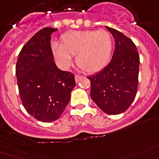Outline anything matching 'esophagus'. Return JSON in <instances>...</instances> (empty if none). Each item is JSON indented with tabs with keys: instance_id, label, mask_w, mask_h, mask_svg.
<instances>
[{
	"instance_id": "esophagus-1",
	"label": "esophagus",
	"mask_w": 159,
	"mask_h": 159,
	"mask_svg": "<svg viewBox=\"0 0 159 159\" xmlns=\"http://www.w3.org/2000/svg\"><path fill=\"white\" fill-rule=\"evenodd\" d=\"M80 78H81V76L78 75H75V79L76 82H79V81H80Z\"/></svg>"
}]
</instances>
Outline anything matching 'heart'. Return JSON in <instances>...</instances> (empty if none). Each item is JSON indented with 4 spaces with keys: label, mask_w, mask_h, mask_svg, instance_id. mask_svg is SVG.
I'll return each mask as SVG.
<instances>
[{
    "label": "heart",
    "mask_w": 159,
    "mask_h": 159,
    "mask_svg": "<svg viewBox=\"0 0 159 159\" xmlns=\"http://www.w3.org/2000/svg\"><path fill=\"white\" fill-rule=\"evenodd\" d=\"M56 60L64 68L76 55V65L86 73H94L106 66L111 57L113 40L106 30H73L63 34L60 45L53 44Z\"/></svg>",
    "instance_id": "1"
}]
</instances>
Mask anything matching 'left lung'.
Listing matches in <instances>:
<instances>
[{
	"label": "left lung",
	"instance_id": "obj_1",
	"mask_svg": "<svg viewBox=\"0 0 159 159\" xmlns=\"http://www.w3.org/2000/svg\"><path fill=\"white\" fill-rule=\"evenodd\" d=\"M115 40L111 61L100 72L87 78L90 80V97L108 114H119L129 108L137 93L139 55L132 40L110 27Z\"/></svg>",
	"mask_w": 159,
	"mask_h": 159
}]
</instances>
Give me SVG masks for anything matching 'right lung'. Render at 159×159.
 I'll list each match as a JSON object with an SVG mask.
<instances>
[{
	"instance_id": "1",
	"label": "right lung",
	"mask_w": 159,
	"mask_h": 159,
	"mask_svg": "<svg viewBox=\"0 0 159 159\" xmlns=\"http://www.w3.org/2000/svg\"><path fill=\"white\" fill-rule=\"evenodd\" d=\"M57 29L45 27L35 33L18 56L16 75L22 104L39 121L50 123L60 117L75 86L74 74L54 62L50 38Z\"/></svg>"
}]
</instances>
